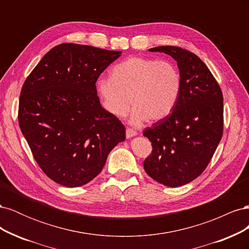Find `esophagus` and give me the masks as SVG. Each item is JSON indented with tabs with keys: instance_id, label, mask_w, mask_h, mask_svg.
<instances>
[{
	"instance_id": "34e87169",
	"label": "esophagus",
	"mask_w": 249,
	"mask_h": 249,
	"mask_svg": "<svg viewBox=\"0 0 249 249\" xmlns=\"http://www.w3.org/2000/svg\"><path fill=\"white\" fill-rule=\"evenodd\" d=\"M125 135H126L127 138H131V137H133V136H136L137 132L135 131V130H133V129H131V127H126Z\"/></svg>"
}]
</instances>
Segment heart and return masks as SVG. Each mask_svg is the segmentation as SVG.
Segmentation results:
<instances>
[{
    "mask_svg": "<svg viewBox=\"0 0 249 249\" xmlns=\"http://www.w3.org/2000/svg\"><path fill=\"white\" fill-rule=\"evenodd\" d=\"M180 74L168 61L132 57L111 70L110 79L97 81L104 107L116 117L134 108L133 122L153 123L166 117L175 108L180 92Z\"/></svg>",
    "mask_w": 249,
    "mask_h": 249,
    "instance_id": "b5f03b06",
    "label": "heart"
}]
</instances>
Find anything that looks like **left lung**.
Returning a JSON list of instances; mask_svg holds the SVG:
<instances>
[{
    "label": "left lung",
    "mask_w": 249,
    "mask_h": 249,
    "mask_svg": "<svg viewBox=\"0 0 249 249\" xmlns=\"http://www.w3.org/2000/svg\"><path fill=\"white\" fill-rule=\"evenodd\" d=\"M148 51L176 60L182 86L170 114L143 131L153 146L143 166L158 183L183 186L207 168L221 140L222 91L208 66L192 52L172 46Z\"/></svg>",
    "instance_id": "obj_1"
}]
</instances>
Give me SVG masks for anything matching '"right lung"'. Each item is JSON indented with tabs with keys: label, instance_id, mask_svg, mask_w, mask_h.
Masks as SVG:
<instances>
[{
	"label": "right lung",
	"instance_id": "right-lung-1",
	"mask_svg": "<svg viewBox=\"0 0 249 249\" xmlns=\"http://www.w3.org/2000/svg\"><path fill=\"white\" fill-rule=\"evenodd\" d=\"M77 43L48 52L22 85L18 124L41 170L65 187L83 186L102 171L125 139V127L105 110L95 83L120 56Z\"/></svg>",
	"mask_w": 249,
	"mask_h": 249
}]
</instances>
